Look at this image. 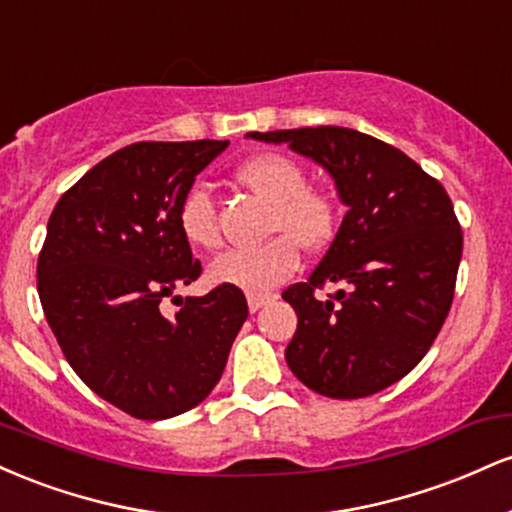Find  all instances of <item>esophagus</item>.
I'll use <instances>...</instances> for the list:
<instances>
[{
    "label": "esophagus",
    "mask_w": 512,
    "mask_h": 512,
    "mask_svg": "<svg viewBox=\"0 0 512 512\" xmlns=\"http://www.w3.org/2000/svg\"><path fill=\"white\" fill-rule=\"evenodd\" d=\"M269 301H272V296H248V308H250V313H257V310L262 308V305H267Z\"/></svg>",
    "instance_id": "34e87169"
}]
</instances>
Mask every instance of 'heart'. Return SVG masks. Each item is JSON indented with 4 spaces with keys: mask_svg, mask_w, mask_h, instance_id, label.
Segmentation results:
<instances>
[{
    "mask_svg": "<svg viewBox=\"0 0 512 512\" xmlns=\"http://www.w3.org/2000/svg\"><path fill=\"white\" fill-rule=\"evenodd\" d=\"M238 180L272 204L269 231L279 233L255 248H233L209 264L211 281L250 296H264L296 274L301 252L327 245L337 231V202L330 192L308 185L296 158L264 151L238 168ZM178 226L192 248H216L221 240L216 204L204 185L185 192L178 204Z\"/></svg>",
    "mask_w": 512,
    "mask_h": 512,
    "instance_id": "heart-1",
    "label": "heart"
}]
</instances>
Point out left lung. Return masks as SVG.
Wrapping results in <instances>:
<instances>
[{
    "mask_svg": "<svg viewBox=\"0 0 512 512\" xmlns=\"http://www.w3.org/2000/svg\"><path fill=\"white\" fill-rule=\"evenodd\" d=\"M248 137L313 158L346 207L308 281L281 293L298 315L286 363L305 387L332 399L385 390L426 356L450 313L462 231L448 192L407 154L356 129ZM327 280L343 289L317 302L314 289Z\"/></svg>",
    "mask_w": 512,
    "mask_h": 512,
    "instance_id": "obj_1",
    "label": "left lung"
}]
</instances>
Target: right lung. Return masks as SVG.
<instances>
[{
  "instance_id": "right-lung-1",
  "label": "right lung",
  "mask_w": 512,
  "mask_h": 512,
  "mask_svg": "<svg viewBox=\"0 0 512 512\" xmlns=\"http://www.w3.org/2000/svg\"><path fill=\"white\" fill-rule=\"evenodd\" d=\"M226 146L129 144L69 187L48 221L38 293L50 330L74 373L137 419H170L204 402L248 317L233 286L175 296L202 272L178 204ZM170 295L175 316L160 310Z\"/></svg>"
}]
</instances>
